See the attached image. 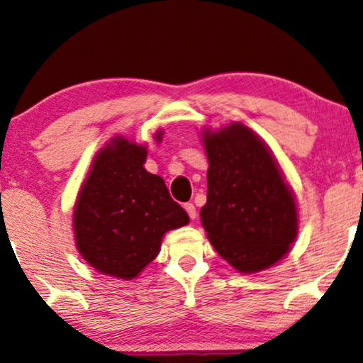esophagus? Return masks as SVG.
I'll list each match as a JSON object with an SVG mask.
<instances>
[{
	"instance_id": "esophagus-1",
	"label": "esophagus",
	"mask_w": 363,
	"mask_h": 363,
	"mask_svg": "<svg viewBox=\"0 0 363 363\" xmlns=\"http://www.w3.org/2000/svg\"><path fill=\"white\" fill-rule=\"evenodd\" d=\"M184 209H186V213L189 214L191 219H196L197 213H196V206H194V204H192V203H186V204H184Z\"/></svg>"
}]
</instances>
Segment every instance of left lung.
<instances>
[{"label":"left lung","mask_w":363,"mask_h":363,"mask_svg":"<svg viewBox=\"0 0 363 363\" xmlns=\"http://www.w3.org/2000/svg\"><path fill=\"white\" fill-rule=\"evenodd\" d=\"M208 203L201 223L219 256L241 273L278 263L298 235L295 196L273 154L242 123L204 130Z\"/></svg>","instance_id":"left-lung-1"}]
</instances>
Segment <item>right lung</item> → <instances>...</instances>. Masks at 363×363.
<instances>
[{"instance_id":"add662e5","label":"right lung","mask_w":363,"mask_h":363,"mask_svg":"<svg viewBox=\"0 0 363 363\" xmlns=\"http://www.w3.org/2000/svg\"><path fill=\"white\" fill-rule=\"evenodd\" d=\"M145 157L144 145L121 135L110 140L95 155L73 211L82 258L121 279L135 278L159 255L162 236L189 223L164 179L145 171Z\"/></svg>"}]
</instances>
